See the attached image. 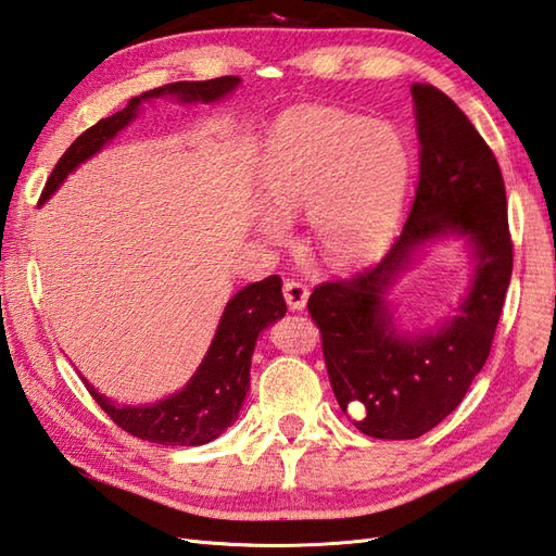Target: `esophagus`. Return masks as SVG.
I'll list each match as a JSON object with an SVG mask.
<instances>
[{
    "mask_svg": "<svg viewBox=\"0 0 556 556\" xmlns=\"http://www.w3.org/2000/svg\"><path fill=\"white\" fill-rule=\"evenodd\" d=\"M307 295L309 291L303 281H295V279L283 281V299H287V305L291 309H303L307 303Z\"/></svg>",
    "mask_w": 556,
    "mask_h": 556,
    "instance_id": "esophagus-1",
    "label": "esophagus"
}]
</instances>
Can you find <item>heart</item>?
<instances>
[{
    "instance_id": "1",
    "label": "heart",
    "mask_w": 556,
    "mask_h": 556,
    "mask_svg": "<svg viewBox=\"0 0 556 556\" xmlns=\"http://www.w3.org/2000/svg\"><path fill=\"white\" fill-rule=\"evenodd\" d=\"M407 149L391 125L341 111H303L269 147L261 182L279 215L309 211L315 239L333 265H357L383 249L407 182ZM267 235H279L275 217Z\"/></svg>"
}]
</instances>
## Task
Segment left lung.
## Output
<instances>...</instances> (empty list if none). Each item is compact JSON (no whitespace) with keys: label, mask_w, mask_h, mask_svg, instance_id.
Masks as SVG:
<instances>
[{"label":"left lung","mask_w":556,"mask_h":556,"mask_svg":"<svg viewBox=\"0 0 556 556\" xmlns=\"http://www.w3.org/2000/svg\"><path fill=\"white\" fill-rule=\"evenodd\" d=\"M412 99L421 153L403 231L379 263L319 283L307 301L341 409L353 403L365 407L357 429L389 441L431 431L467 395L490 355L514 265L505 179L495 153L438 87L415 83ZM445 233L472 241V289L443 328L403 338L382 293L419 245Z\"/></svg>","instance_id":"8db88e82"}]
</instances>
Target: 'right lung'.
<instances>
[{"mask_svg":"<svg viewBox=\"0 0 556 556\" xmlns=\"http://www.w3.org/2000/svg\"><path fill=\"white\" fill-rule=\"evenodd\" d=\"M239 83V77L225 75L201 83H170L132 97L123 111L101 118L73 141L54 165V170H51L40 203H45L59 189L68 173H73L89 156H94L109 139H113L135 118L141 101L170 94L185 103H211L227 97ZM283 313H287V301L281 295V279L277 275H269L267 279L241 289L227 303L215 339L197 374L182 391L161 400V403L147 407H121L113 405L109 397L99 395L87 381L85 386L89 395L97 400V405L113 419V424H118L123 431L141 438V441L159 445L211 443L239 417L251 381V355L257 333L283 317Z\"/></svg>","mask_w":556,"mask_h":556,"instance_id":"obj_1","label":"right lung"}]
</instances>
